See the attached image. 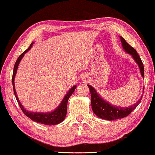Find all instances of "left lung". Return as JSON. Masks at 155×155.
<instances>
[{
    "label": "left lung",
    "mask_w": 155,
    "mask_h": 155,
    "mask_svg": "<svg viewBox=\"0 0 155 155\" xmlns=\"http://www.w3.org/2000/svg\"><path fill=\"white\" fill-rule=\"evenodd\" d=\"M120 40H121L124 49L127 53H128L129 54L132 55L133 58H134V60L136 61L137 65H139L141 75L144 78L145 77V74H144L143 63L142 62L141 59L140 58V56L137 53L136 50L132 47L128 42H126V40L122 37H120ZM87 86L90 90L91 104H92V111H94V113L98 117L105 120H113L126 117L138 106L142 98H143V96H142L140 99L135 104L130 106L129 107H118L109 104V103L105 101L99 96L98 94H97L96 91H95L94 89L92 86L89 85V84Z\"/></svg>",
    "instance_id": "obj_1"
}]
</instances>
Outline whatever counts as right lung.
Returning <instances> with one entry per match:
<instances>
[{"label": "right lung", "instance_id": "right-lung-1", "mask_svg": "<svg viewBox=\"0 0 155 155\" xmlns=\"http://www.w3.org/2000/svg\"><path fill=\"white\" fill-rule=\"evenodd\" d=\"M32 45H33V43H31L30 44V46H29V47L27 48L26 51H25L18 57V60L16 61L15 63L13 73H12V78L14 94H15V96L16 97V99L17 101H18L20 109H22L23 113H24L27 117H29L30 119L34 120V121L39 123V124L48 125V126H54V125L60 124V123L62 122L63 120L65 119V116H66V114H67L68 101V99L70 98V97L71 96V94H73L74 91H75L76 86L75 85L73 86V87L69 90V92L67 93V94L65 95L64 98H63L62 102L61 103V104L59 105V107L57 108L56 110H54V111L51 112V113H34V112H29L28 111H27L26 109H25L24 107H23L22 104H20V101H19L18 97H17L16 95V92H15V90L14 80H15V76L17 70H18V65L19 63H20V61H21V59L22 58V57L24 56L25 54H26V53L30 49Z\"/></svg>", "mask_w": 155, "mask_h": 155}]
</instances>
